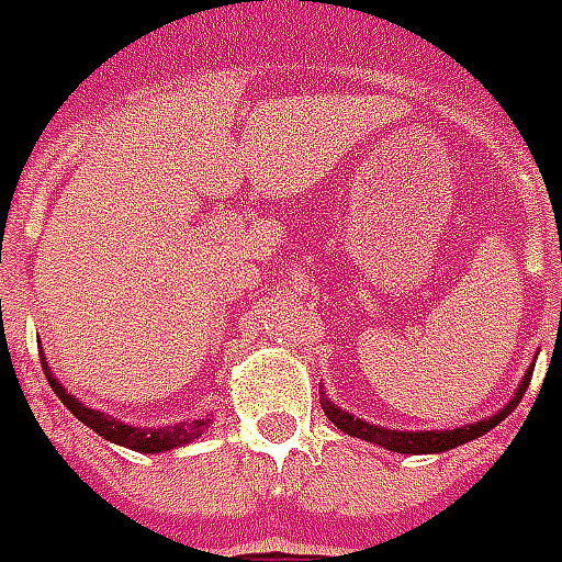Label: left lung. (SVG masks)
<instances>
[{
  "mask_svg": "<svg viewBox=\"0 0 562 562\" xmlns=\"http://www.w3.org/2000/svg\"><path fill=\"white\" fill-rule=\"evenodd\" d=\"M530 376H533V370H527V376L525 382H521V387H518V394L506 403L504 412H497V415L488 417V420H476V424L457 426V429H441V432H396V429H382V426L367 424L361 417L346 415V412H340L337 406H331L328 400L323 403V408H326L328 420H331L337 429H344L346 436L364 438V441L387 447V450H394V453H441V450H450V447L474 441V438H480L483 432H488L492 426L501 424V420L518 406V400L525 396L527 385H530Z\"/></svg>",
  "mask_w": 562,
  "mask_h": 562,
  "instance_id": "8db88e82",
  "label": "left lung"
}]
</instances>
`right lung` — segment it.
<instances>
[{
  "instance_id": "obj_1",
  "label": "right lung",
  "mask_w": 562,
  "mask_h": 562,
  "mask_svg": "<svg viewBox=\"0 0 562 562\" xmlns=\"http://www.w3.org/2000/svg\"><path fill=\"white\" fill-rule=\"evenodd\" d=\"M44 361V358H41ZM44 373L49 387L56 391L58 400L70 408V415H76L86 426H91L94 432L105 438V441H115L121 447H130V450H138V453H162V450H175L180 445H189L192 438H198L210 426V417H201V420H183V424L175 426H162V429H138V426H126L121 420H112L109 415H100L94 408H86L76 396H70L65 387L58 385L53 373L46 370L44 361Z\"/></svg>"
}]
</instances>
